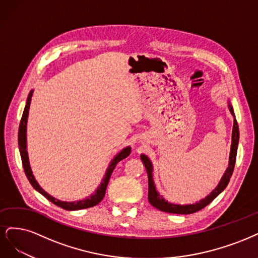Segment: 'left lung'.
<instances>
[{"label": "left lung", "mask_w": 258, "mask_h": 258, "mask_svg": "<svg viewBox=\"0 0 258 258\" xmlns=\"http://www.w3.org/2000/svg\"><path fill=\"white\" fill-rule=\"evenodd\" d=\"M229 106V110L231 114L235 117L234 110H232V107ZM238 143H239V127H238V123L236 119L234 120V126H232V138H231V148H230V155H229V166L226 169L225 173L217 186V188L212 190V193L210 195H208L205 199L201 201L199 203H196L194 205H186V206H181V205H174V204H169L168 202L164 201V199L161 197V195L156 192L154 183H153V179H152V164L150 160L148 159L146 155H140V159L143 161L147 173H148V183H149V194H148V199L149 203H150L153 207H155L156 209H159L163 212H167V213H177V214H190L197 212L199 210H202L203 208L209 205L213 199L217 197L220 193H222L225 187L227 186L228 182L230 180V177L232 174V171H234L235 168V164H236V156H237V149H238Z\"/></svg>", "instance_id": "8db88e82"}]
</instances>
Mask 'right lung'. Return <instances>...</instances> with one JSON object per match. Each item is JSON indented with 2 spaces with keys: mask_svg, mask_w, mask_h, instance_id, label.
Here are the masks:
<instances>
[{
  "mask_svg": "<svg viewBox=\"0 0 258 258\" xmlns=\"http://www.w3.org/2000/svg\"><path fill=\"white\" fill-rule=\"evenodd\" d=\"M32 94H33V91H31L29 96H28L27 104H26V107H24L22 118H21V121H20V124H19V131H18V145H19L22 166H23L24 172H26V176H27L28 180L30 181V183L32 184L33 187H34L37 190V192H39L41 195L45 196L49 202H51L55 206L60 207V208H62V209H65V210L74 211V210L87 209V208H91V207L96 206L97 204L102 202V199L105 196L108 182H109L110 176H111V173H112V171L115 167V165H117L120 161H122L123 159H125V157H127L130 155L131 148L127 147L125 149H123V150L111 161L109 167H108V169L106 171L105 178L102 181L101 185H99L98 188L96 189V192H95L94 195H92L90 198L84 199V201L74 202V203H66V202H61V201H59V199H55L54 197L47 194L45 190L38 185L35 178L33 177L32 170H31L30 164H29V157H28V152H27V134H26V133H27V122H28V114H29V108H30V104H31Z\"/></svg>",
  "mask_w": 258,
  "mask_h": 258,
  "instance_id": "right-lung-1",
  "label": "right lung"
}]
</instances>
